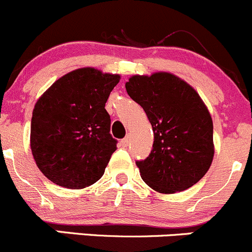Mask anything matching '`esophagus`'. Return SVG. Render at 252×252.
Returning a JSON list of instances; mask_svg holds the SVG:
<instances>
[{
    "instance_id": "34e87169",
    "label": "esophagus",
    "mask_w": 252,
    "mask_h": 252,
    "mask_svg": "<svg viewBox=\"0 0 252 252\" xmlns=\"http://www.w3.org/2000/svg\"><path fill=\"white\" fill-rule=\"evenodd\" d=\"M120 144L124 147V148H126V147L129 144V137H126V138H124L123 141L120 142Z\"/></svg>"
}]
</instances>
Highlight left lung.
<instances>
[{"mask_svg": "<svg viewBox=\"0 0 252 252\" xmlns=\"http://www.w3.org/2000/svg\"><path fill=\"white\" fill-rule=\"evenodd\" d=\"M125 87L154 133L151 154L136 161L141 178L160 193L188 190L205 176L214 157L213 121L206 104L170 72L134 74Z\"/></svg>", "mask_w": 252, "mask_h": 252, "instance_id": "1", "label": "left lung"}]
</instances>
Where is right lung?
I'll list each match as a JSON object with an SVG mask.
<instances>
[{"mask_svg":"<svg viewBox=\"0 0 252 252\" xmlns=\"http://www.w3.org/2000/svg\"><path fill=\"white\" fill-rule=\"evenodd\" d=\"M120 78L94 67L77 68L38 99L32 116L31 148L50 181L79 190L103 176L116 151L105 103Z\"/></svg>","mask_w":252,"mask_h":252,"instance_id":"1","label":"right lung"}]
</instances>
